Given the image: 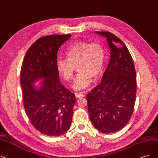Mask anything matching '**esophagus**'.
<instances>
[{"label":"esophagus","mask_w":158,"mask_h":158,"mask_svg":"<svg viewBox=\"0 0 158 158\" xmlns=\"http://www.w3.org/2000/svg\"><path fill=\"white\" fill-rule=\"evenodd\" d=\"M76 94V97H77V98H82V97H85V94H84V93H75Z\"/></svg>","instance_id":"obj_1"}]
</instances>
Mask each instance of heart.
<instances>
[{
    "label": "heart",
    "instance_id": "1",
    "mask_svg": "<svg viewBox=\"0 0 158 158\" xmlns=\"http://www.w3.org/2000/svg\"><path fill=\"white\" fill-rule=\"evenodd\" d=\"M65 56L66 59L59 58L56 61V69L65 80L70 81L77 66L78 73L73 85L74 89H85L92 82L93 77L97 78L102 73L105 50L98 43L75 42L67 48Z\"/></svg>",
    "mask_w": 158,
    "mask_h": 158
}]
</instances>
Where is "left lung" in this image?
<instances>
[{
    "instance_id": "8db88e82",
    "label": "left lung",
    "mask_w": 158,
    "mask_h": 158,
    "mask_svg": "<svg viewBox=\"0 0 158 158\" xmlns=\"http://www.w3.org/2000/svg\"><path fill=\"white\" fill-rule=\"evenodd\" d=\"M105 37L110 48L108 67L97 85L86 96L91 121L99 131L110 134L124 127L133 113L136 74L127 46L109 31H95Z\"/></svg>"
}]
</instances>
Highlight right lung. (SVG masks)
I'll return each instance as SVG.
<instances>
[{
    "instance_id": "right-lung-1",
    "label": "right lung",
    "mask_w": 158,
    "mask_h": 158,
    "mask_svg": "<svg viewBox=\"0 0 158 158\" xmlns=\"http://www.w3.org/2000/svg\"><path fill=\"white\" fill-rule=\"evenodd\" d=\"M71 34L42 37L29 48L21 69L25 112L36 130L60 136L71 127L74 94L62 85L56 69L59 48ZM41 81L38 86L34 85Z\"/></svg>"
}]
</instances>
